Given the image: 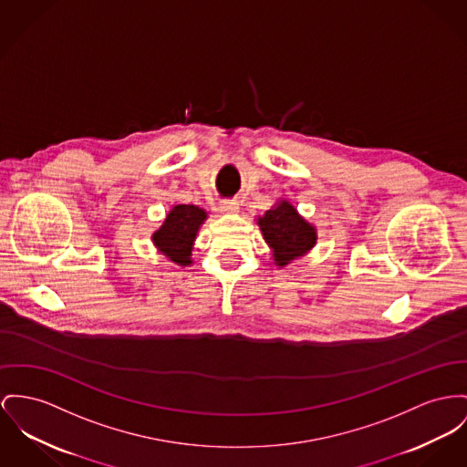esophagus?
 Here are the masks:
<instances>
[{
	"label": "esophagus",
	"mask_w": 467,
	"mask_h": 467,
	"mask_svg": "<svg viewBox=\"0 0 467 467\" xmlns=\"http://www.w3.org/2000/svg\"><path fill=\"white\" fill-rule=\"evenodd\" d=\"M219 211L226 213V214L239 213V202L237 200H223V202H219Z\"/></svg>",
	"instance_id": "1"
}]
</instances>
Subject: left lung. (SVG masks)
Returning <instances> with one entry per match:
<instances>
[{
  "label": "left lung",
  "mask_w": 467,
  "mask_h": 467,
  "mask_svg": "<svg viewBox=\"0 0 467 467\" xmlns=\"http://www.w3.org/2000/svg\"><path fill=\"white\" fill-rule=\"evenodd\" d=\"M258 224L265 243L273 248L275 264L280 267L313 248L317 241L315 228L286 202L267 211L264 218L258 219Z\"/></svg>",
  "instance_id": "1"
}]
</instances>
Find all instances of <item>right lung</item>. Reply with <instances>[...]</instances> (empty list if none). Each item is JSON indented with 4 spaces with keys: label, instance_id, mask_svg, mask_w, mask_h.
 <instances>
[{
    "label": "right lung",
    "instance_id": "right-lung-1",
    "mask_svg": "<svg viewBox=\"0 0 467 467\" xmlns=\"http://www.w3.org/2000/svg\"><path fill=\"white\" fill-rule=\"evenodd\" d=\"M205 218V211L194 205L173 207L171 213L166 216L164 224L154 234V244L171 262L179 265H189L192 241Z\"/></svg>",
    "mask_w": 467,
    "mask_h": 467
}]
</instances>
